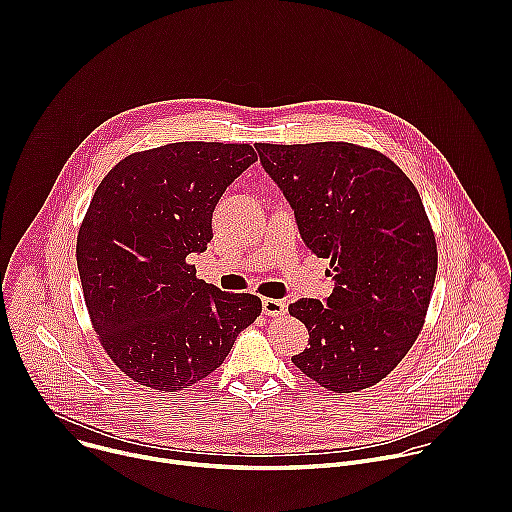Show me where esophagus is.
<instances>
[{"instance_id": "esophagus-1", "label": "esophagus", "mask_w": 512, "mask_h": 512, "mask_svg": "<svg viewBox=\"0 0 512 512\" xmlns=\"http://www.w3.org/2000/svg\"><path fill=\"white\" fill-rule=\"evenodd\" d=\"M263 314L265 316H283L285 314V304L279 302V300H273V298H265L263 300Z\"/></svg>"}]
</instances>
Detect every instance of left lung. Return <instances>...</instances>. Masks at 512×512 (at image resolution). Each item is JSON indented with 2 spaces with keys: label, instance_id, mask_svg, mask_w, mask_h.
I'll list each match as a JSON object with an SVG mask.
<instances>
[{
  "label": "left lung",
  "instance_id": "obj_1",
  "mask_svg": "<svg viewBox=\"0 0 512 512\" xmlns=\"http://www.w3.org/2000/svg\"><path fill=\"white\" fill-rule=\"evenodd\" d=\"M255 148L304 243L334 271L326 304L289 306L310 332L291 362L334 393L377 385L417 340L435 281L437 245L417 188L381 152L346 141Z\"/></svg>",
  "mask_w": 512,
  "mask_h": 512
}]
</instances>
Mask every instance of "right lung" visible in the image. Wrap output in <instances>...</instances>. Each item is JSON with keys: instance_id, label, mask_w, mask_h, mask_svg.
<instances>
[{"instance_id": "add662e5", "label": "right lung", "mask_w": 512, "mask_h": 512, "mask_svg": "<svg viewBox=\"0 0 512 512\" xmlns=\"http://www.w3.org/2000/svg\"><path fill=\"white\" fill-rule=\"evenodd\" d=\"M257 160L249 143L178 141L121 160L99 184L77 237L85 304L131 381L174 393L221 367L261 314L251 294L196 277L212 212Z\"/></svg>"}]
</instances>
